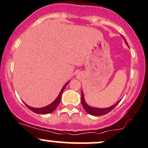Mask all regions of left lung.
<instances>
[{
  "mask_svg": "<svg viewBox=\"0 0 148 148\" xmlns=\"http://www.w3.org/2000/svg\"><path fill=\"white\" fill-rule=\"evenodd\" d=\"M124 40H125V42L126 43V44L128 45L127 42H126V40L125 38H124ZM119 102L120 101L118 102L117 103L115 104V105H114L113 106L110 107V108H92V107L88 106V105L86 104V103L85 102V100H84V93H83V91H82V103L83 107H84V110L86 111V112L90 114H91V115H93V116H100V115L106 114L110 112V111H112V110L115 107L118 105V104H119Z\"/></svg>",
  "mask_w": 148,
  "mask_h": 148,
  "instance_id": "left-lung-1",
  "label": "left lung"
}]
</instances>
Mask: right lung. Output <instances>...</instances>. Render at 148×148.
<instances>
[{
    "label": "right lung",
    "mask_w": 148,
    "mask_h": 148,
    "mask_svg": "<svg viewBox=\"0 0 148 148\" xmlns=\"http://www.w3.org/2000/svg\"><path fill=\"white\" fill-rule=\"evenodd\" d=\"M69 82H67L65 85L62 88V90L60 92L59 95H58V97L57 98V99L56 100H55L54 102H53V103H51L50 105H48V106H46L45 107V108H31V107L28 106L27 105H26V106L28 108L29 110H32V112H34L35 113H37V114H49V113H51L53 112V111H54L57 108V107L58 106V105H59L60 103V100H61V97H62V93L63 90H64V89L65 88L66 84H68Z\"/></svg>",
    "instance_id": "1"
}]
</instances>
